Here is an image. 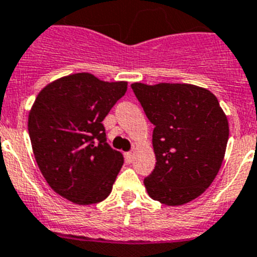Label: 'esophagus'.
<instances>
[{
	"label": "esophagus",
	"instance_id": "esophagus-1",
	"mask_svg": "<svg viewBox=\"0 0 257 257\" xmlns=\"http://www.w3.org/2000/svg\"><path fill=\"white\" fill-rule=\"evenodd\" d=\"M124 158H125V163H132L133 162V154L131 153V151H129V153H125L124 154Z\"/></svg>",
	"mask_w": 257,
	"mask_h": 257
}]
</instances>
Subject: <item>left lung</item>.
<instances>
[{
    "mask_svg": "<svg viewBox=\"0 0 257 257\" xmlns=\"http://www.w3.org/2000/svg\"><path fill=\"white\" fill-rule=\"evenodd\" d=\"M154 124L156 164L144 180L154 200L181 206L208 189L224 160L229 124L217 98L190 84H132Z\"/></svg>",
    "mask_w": 257,
    "mask_h": 257,
    "instance_id": "obj_1",
    "label": "left lung"
}]
</instances>
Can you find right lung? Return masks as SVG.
Wrapping results in <instances>:
<instances>
[{"instance_id": "add662e5", "label": "right lung", "mask_w": 257, "mask_h": 257, "mask_svg": "<svg viewBox=\"0 0 257 257\" xmlns=\"http://www.w3.org/2000/svg\"><path fill=\"white\" fill-rule=\"evenodd\" d=\"M125 91V81L75 73L46 85L33 103L28 133L37 166L76 204L99 203L112 190L124 158L107 144L102 121Z\"/></svg>"}]
</instances>
